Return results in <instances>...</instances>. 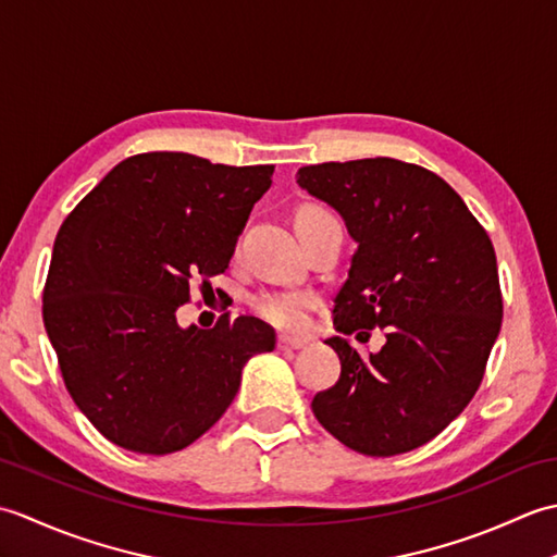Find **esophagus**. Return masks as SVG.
<instances>
[{
    "label": "esophagus",
    "mask_w": 557,
    "mask_h": 557,
    "mask_svg": "<svg viewBox=\"0 0 557 557\" xmlns=\"http://www.w3.org/2000/svg\"><path fill=\"white\" fill-rule=\"evenodd\" d=\"M277 347H280V349H301V347H306V339H301V337H289V335H280V337H277Z\"/></svg>",
    "instance_id": "esophagus-1"
}]
</instances>
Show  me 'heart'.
I'll return each mask as SVG.
<instances>
[{
    "instance_id": "heart-1",
    "label": "heart",
    "mask_w": 557,
    "mask_h": 557,
    "mask_svg": "<svg viewBox=\"0 0 557 557\" xmlns=\"http://www.w3.org/2000/svg\"><path fill=\"white\" fill-rule=\"evenodd\" d=\"M330 215L323 208L306 206L301 208L297 222ZM315 309V297L311 292L292 289V292H268L256 299V311L265 318L270 325L280 330H304L311 321V311Z\"/></svg>"
}]
</instances>
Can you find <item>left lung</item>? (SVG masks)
<instances>
[{"instance_id":"left-lung-1","label":"left lung","mask_w":557,"mask_h":557,"mask_svg":"<svg viewBox=\"0 0 557 557\" xmlns=\"http://www.w3.org/2000/svg\"><path fill=\"white\" fill-rule=\"evenodd\" d=\"M297 184L339 212L357 242L335 297L339 335L325 339L342 373L311 409L361 455L409 453L455 421L481 385L503 321L493 244L455 188L419 164L323 162L301 168ZM375 324L386 345L361 360L341 335Z\"/></svg>"}]
</instances>
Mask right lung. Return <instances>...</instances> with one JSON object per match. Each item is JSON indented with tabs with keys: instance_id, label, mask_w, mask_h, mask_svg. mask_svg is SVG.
<instances>
[{
	"instance_id": "1",
	"label": "right lung",
	"mask_w": 557,
	"mask_h": 557,
	"mask_svg": "<svg viewBox=\"0 0 557 557\" xmlns=\"http://www.w3.org/2000/svg\"><path fill=\"white\" fill-rule=\"evenodd\" d=\"M272 172L144 152L64 220L45 330L71 399L110 443L140 455L184 449L227 411L246 361L275 349V330L253 315L210 330L176 321L188 280L230 268Z\"/></svg>"
}]
</instances>
